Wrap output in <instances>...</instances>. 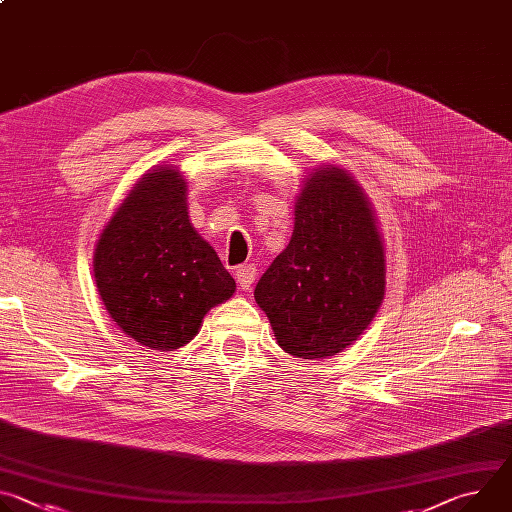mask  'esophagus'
Returning a JSON list of instances; mask_svg holds the SVG:
<instances>
[{
  "mask_svg": "<svg viewBox=\"0 0 512 512\" xmlns=\"http://www.w3.org/2000/svg\"><path fill=\"white\" fill-rule=\"evenodd\" d=\"M237 281H239V285H241V289H251V285H253V281H255V275H257V267L253 265V263H245V265H241L239 269H237Z\"/></svg>",
  "mask_w": 512,
  "mask_h": 512,
  "instance_id": "1",
  "label": "esophagus"
}]
</instances>
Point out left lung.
<instances>
[{
  "label": "left lung",
  "instance_id": "8db88e82",
  "mask_svg": "<svg viewBox=\"0 0 512 512\" xmlns=\"http://www.w3.org/2000/svg\"><path fill=\"white\" fill-rule=\"evenodd\" d=\"M385 296V253L360 186L340 168L308 178L289 245L255 287L277 344L326 358L367 330Z\"/></svg>",
  "mask_w": 512,
  "mask_h": 512
}]
</instances>
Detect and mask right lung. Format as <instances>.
<instances>
[{"label": "right lung", "instance_id": "obj_1", "mask_svg": "<svg viewBox=\"0 0 512 512\" xmlns=\"http://www.w3.org/2000/svg\"><path fill=\"white\" fill-rule=\"evenodd\" d=\"M95 279L113 322L135 342L174 350L204 314L235 294V279L192 229L186 182L160 168L145 174L101 233Z\"/></svg>", "mask_w": 512, "mask_h": 512}]
</instances>
